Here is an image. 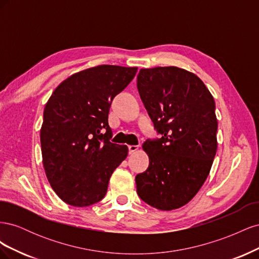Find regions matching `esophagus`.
Wrapping results in <instances>:
<instances>
[{
    "mask_svg": "<svg viewBox=\"0 0 259 259\" xmlns=\"http://www.w3.org/2000/svg\"><path fill=\"white\" fill-rule=\"evenodd\" d=\"M139 149V146H136V145H130L128 146V152L130 153H134L136 152Z\"/></svg>",
    "mask_w": 259,
    "mask_h": 259,
    "instance_id": "esophagus-1",
    "label": "esophagus"
}]
</instances>
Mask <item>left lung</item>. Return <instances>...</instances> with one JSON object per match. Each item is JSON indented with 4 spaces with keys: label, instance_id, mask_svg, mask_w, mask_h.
I'll return each mask as SVG.
<instances>
[{
    "label": "left lung",
    "instance_id": "left-lung-1",
    "mask_svg": "<svg viewBox=\"0 0 259 259\" xmlns=\"http://www.w3.org/2000/svg\"><path fill=\"white\" fill-rule=\"evenodd\" d=\"M137 89L162 135L143 145L149 166L135 178L137 193L158 209L179 208L198 193L215 158L214 98L197 75L177 67L140 69Z\"/></svg>",
    "mask_w": 259,
    "mask_h": 259
}]
</instances>
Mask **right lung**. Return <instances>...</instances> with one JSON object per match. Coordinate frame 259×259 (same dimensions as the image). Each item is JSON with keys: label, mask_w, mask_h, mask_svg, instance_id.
<instances>
[{"label": "right lung", "mask_w": 259, "mask_h": 259, "mask_svg": "<svg viewBox=\"0 0 259 259\" xmlns=\"http://www.w3.org/2000/svg\"><path fill=\"white\" fill-rule=\"evenodd\" d=\"M137 72L136 67L101 65L61 82L45 105L41 148L46 177L67 204L84 207L107 193L113 170L128 148L110 142L108 115L113 98Z\"/></svg>", "instance_id": "right-lung-1"}]
</instances>
